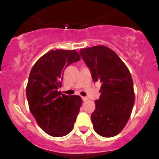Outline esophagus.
Listing matches in <instances>:
<instances>
[{"instance_id": "obj_1", "label": "esophagus", "mask_w": 159, "mask_h": 159, "mask_svg": "<svg viewBox=\"0 0 159 159\" xmlns=\"http://www.w3.org/2000/svg\"><path fill=\"white\" fill-rule=\"evenodd\" d=\"M82 100H83V102H87L88 100V98L87 97H82Z\"/></svg>"}]
</instances>
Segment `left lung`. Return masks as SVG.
I'll use <instances>...</instances> for the list:
<instances>
[{"mask_svg":"<svg viewBox=\"0 0 159 159\" xmlns=\"http://www.w3.org/2000/svg\"><path fill=\"white\" fill-rule=\"evenodd\" d=\"M79 53L93 81L102 83L91 114L95 132L105 138L116 136L129 121L134 103L130 72L117 54L104 45L81 48Z\"/></svg>","mask_w":159,"mask_h":159,"instance_id":"8db88e82","label":"left lung"}]
</instances>
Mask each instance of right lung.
I'll list each match as a JSON object with an SVG mask.
<instances>
[{"instance_id": "1", "label": "right lung", "mask_w": 159, "mask_h": 159, "mask_svg": "<svg viewBox=\"0 0 159 159\" xmlns=\"http://www.w3.org/2000/svg\"><path fill=\"white\" fill-rule=\"evenodd\" d=\"M80 59L75 50H52L30 71L26 88L29 108L39 127L51 136H65L74 128L81 98L61 94L58 89L65 69Z\"/></svg>"}]
</instances>
